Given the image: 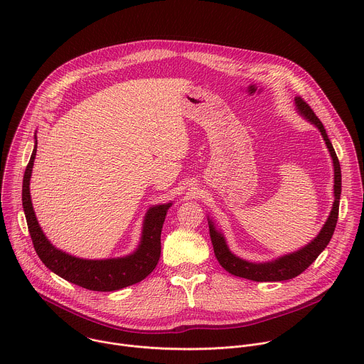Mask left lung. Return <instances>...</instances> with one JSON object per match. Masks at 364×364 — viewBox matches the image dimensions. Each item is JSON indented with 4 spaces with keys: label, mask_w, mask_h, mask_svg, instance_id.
<instances>
[{
    "label": "left lung",
    "mask_w": 364,
    "mask_h": 364,
    "mask_svg": "<svg viewBox=\"0 0 364 364\" xmlns=\"http://www.w3.org/2000/svg\"><path fill=\"white\" fill-rule=\"evenodd\" d=\"M298 111L302 117H305L309 122H313L321 132L328 151L333 157V163H334V204H333V210L330 213L328 220L326 222L324 228L321 229L320 235L311 242L309 245H306L305 247H302L301 250L282 256L274 262H268V264H252V262H246L243 259L236 257L226 246L225 237L216 232V229L213 228L212 222L209 223V229H210V237H212V243H213V249H215V255L218 257L219 264L232 275L235 277H240L245 279H250V281H256V282H272V281H287V279H292L295 277H298L299 274H302L311 264H313L316 259L318 257V255L327 247V245L330 243L336 225H337V219H338V205H340V194H341V170H340V163L337 159V154L328 139V135L324 129V125L321 124V121L318 119V117L314 114V111L311 109V107L308 103L301 97L296 96L295 97Z\"/></svg>",
    "instance_id": "left-lung-1"
}]
</instances>
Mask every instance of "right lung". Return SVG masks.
I'll return each mask as SVG.
<instances>
[{"instance_id": "right-lung-1", "label": "right lung", "mask_w": 364, "mask_h": 364, "mask_svg": "<svg viewBox=\"0 0 364 364\" xmlns=\"http://www.w3.org/2000/svg\"><path fill=\"white\" fill-rule=\"evenodd\" d=\"M37 148L34 146L23 178V209L34 250L41 262L56 275L90 291H117L146 278L157 267L161 255V229L170 204L155 205L144 222L142 240L134 255L107 261H87L58 250L43 235L30 198V177Z\"/></svg>"}]
</instances>
